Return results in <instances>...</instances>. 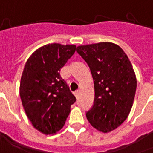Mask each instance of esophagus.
<instances>
[{
    "label": "esophagus",
    "mask_w": 153,
    "mask_h": 153,
    "mask_svg": "<svg viewBox=\"0 0 153 153\" xmlns=\"http://www.w3.org/2000/svg\"><path fill=\"white\" fill-rule=\"evenodd\" d=\"M79 93H80L79 90H77V91H75L74 92V96L76 97V98H78V97H79Z\"/></svg>",
    "instance_id": "34e87169"
}]
</instances>
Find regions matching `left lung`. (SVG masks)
Returning a JSON list of instances; mask_svg holds the SVG:
<instances>
[{
	"label": "left lung",
	"instance_id": "1",
	"mask_svg": "<svg viewBox=\"0 0 153 153\" xmlns=\"http://www.w3.org/2000/svg\"><path fill=\"white\" fill-rule=\"evenodd\" d=\"M76 51L93 78L95 98L87 118L94 128L109 132L126 119L133 105L137 81L132 65L123 48L109 42L81 45Z\"/></svg>",
	"mask_w": 153,
	"mask_h": 153
}]
</instances>
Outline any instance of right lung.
Listing matches in <instances>:
<instances>
[{
	"instance_id": "obj_1",
	"label": "right lung",
	"mask_w": 153,
	"mask_h": 153,
	"mask_svg": "<svg viewBox=\"0 0 153 153\" xmlns=\"http://www.w3.org/2000/svg\"><path fill=\"white\" fill-rule=\"evenodd\" d=\"M75 49V45L49 44L35 51L26 62L20 97L30 123L43 134L60 131L76 101L60 74Z\"/></svg>"
}]
</instances>
